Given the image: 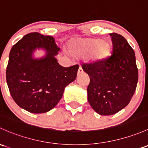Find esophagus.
<instances>
[{
	"label": "esophagus",
	"mask_w": 148,
	"mask_h": 148,
	"mask_svg": "<svg viewBox=\"0 0 148 148\" xmlns=\"http://www.w3.org/2000/svg\"><path fill=\"white\" fill-rule=\"evenodd\" d=\"M82 73H83V69H82V66H79V69H78V75H79V74H82Z\"/></svg>",
	"instance_id": "esophagus-1"
}]
</instances>
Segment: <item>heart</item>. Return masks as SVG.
<instances>
[{"instance_id":"1","label":"heart","mask_w":148,"mask_h":148,"mask_svg":"<svg viewBox=\"0 0 148 148\" xmlns=\"http://www.w3.org/2000/svg\"><path fill=\"white\" fill-rule=\"evenodd\" d=\"M111 44L99 38L74 39L69 44L71 54L77 56L89 55L92 61L101 63L109 57L111 52Z\"/></svg>"}]
</instances>
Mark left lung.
<instances>
[{
	"instance_id": "8db88e82",
	"label": "left lung",
	"mask_w": 148,
	"mask_h": 148,
	"mask_svg": "<svg viewBox=\"0 0 148 148\" xmlns=\"http://www.w3.org/2000/svg\"><path fill=\"white\" fill-rule=\"evenodd\" d=\"M113 52L101 63L82 64L89 76L87 87L88 101L99 114L109 116L122 110L129 103L138 80V69L134 50L119 34L110 33Z\"/></svg>"
}]
</instances>
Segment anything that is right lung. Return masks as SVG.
Returning <instances> with one entry per match:
<instances>
[{
  "label": "right lung",
  "instance_id": "add662e5",
  "mask_svg": "<svg viewBox=\"0 0 148 148\" xmlns=\"http://www.w3.org/2000/svg\"><path fill=\"white\" fill-rule=\"evenodd\" d=\"M42 48L45 57L34 59ZM60 47L54 38L39 32L25 35L12 46L6 69V81L12 98L20 107L33 113L50 111L62 99L65 87L77 78L79 65L63 67L55 56Z\"/></svg>",
  "mask_w": 148,
  "mask_h": 148
}]
</instances>
